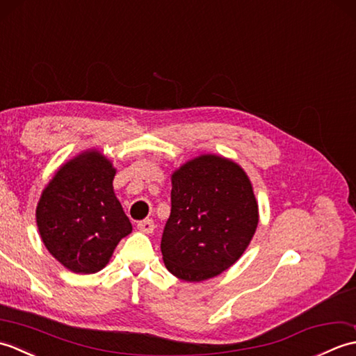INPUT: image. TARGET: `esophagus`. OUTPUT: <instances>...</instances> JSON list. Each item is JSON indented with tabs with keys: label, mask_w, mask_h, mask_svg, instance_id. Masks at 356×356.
Here are the masks:
<instances>
[{
	"label": "esophagus",
	"mask_w": 356,
	"mask_h": 356,
	"mask_svg": "<svg viewBox=\"0 0 356 356\" xmlns=\"http://www.w3.org/2000/svg\"><path fill=\"white\" fill-rule=\"evenodd\" d=\"M138 229L143 234H151L154 231V222L151 220V218H145V220L138 223Z\"/></svg>",
	"instance_id": "esophagus-1"
}]
</instances>
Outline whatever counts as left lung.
<instances>
[{"mask_svg": "<svg viewBox=\"0 0 356 356\" xmlns=\"http://www.w3.org/2000/svg\"><path fill=\"white\" fill-rule=\"evenodd\" d=\"M171 184L161 241L166 269L185 282L220 275L246 251L259 225L251 180L229 159L202 154L174 171Z\"/></svg>", "mask_w": 356, "mask_h": 356, "instance_id": "8db88e82", "label": "left lung"}]
</instances>
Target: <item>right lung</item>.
Instances as JSON below:
<instances>
[{"instance_id":"obj_1","label":"right lung","mask_w":356,"mask_h":356,"mask_svg":"<svg viewBox=\"0 0 356 356\" xmlns=\"http://www.w3.org/2000/svg\"><path fill=\"white\" fill-rule=\"evenodd\" d=\"M116 170L88 149L59 166L36 207V225L47 251L74 274L105 268L133 226L113 191Z\"/></svg>"}]
</instances>
